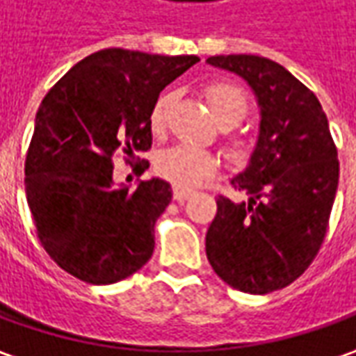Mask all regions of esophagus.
Returning a JSON list of instances; mask_svg holds the SVG:
<instances>
[{"mask_svg":"<svg viewBox=\"0 0 356 356\" xmlns=\"http://www.w3.org/2000/svg\"><path fill=\"white\" fill-rule=\"evenodd\" d=\"M193 195V191L187 189V187H181V185H173V199L177 202H183L185 199H189Z\"/></svg>","mask_w":356,"mask_h":356,"instance_id":"34e87169","label":"esophagus"}]
</instances>
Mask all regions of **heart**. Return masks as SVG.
Here are the masks:
<instances>
[{"mask_svg":"<svg viewBox=\"0 0 356 356\" xmlns=\"http://www.w3.org/2000/svg\"><path fill=\"white\" fill-rule=\"evenodd\" d=\"M204 96L211 104V110L220 122V126H236L250 110V98L246 90L228 80H216L204 86ZM173 104V92H163L157 96L149 112V124L155 134H161L167 126L169 108ZM227 147L234 157H242L246 152V143L238 136L227 134ZM218 169V159L207 149H197L191 145H175L159 155L157 171L169 181L181 187L199 185L213 177Z\"/></svg>","mask_w":356,"mask_h":356,"instance_id":"b5f03b06","label":"heart"}]
</instances>
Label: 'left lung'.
<instances>
[{"mask_svg":"<svg viewBox=\"0 0 356 356\" xmlns=\"http://www.w3.org/2000/svg\"><path fill=\"white\" fill-rule=\"evenodd\" d=\"M207 63L240 74L262 112L250 165L232 179L248 201L218 195L207 258L230 288L270 293L296 282L323 244L339 185L337 145L317 96L282 65L256 55Z\"/></svg>","mask_w":356,"mask_h":356,"instance_id":"obj_1","label":"left lung"}]
</instances>
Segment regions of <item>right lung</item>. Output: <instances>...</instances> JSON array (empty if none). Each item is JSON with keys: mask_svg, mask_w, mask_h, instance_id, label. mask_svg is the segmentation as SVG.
Returning <instances> with one entry per match:
<instances>
[{"mask_svg": "<svg viewBox=\"0 0 356 356\" xmlns=\"http://www.w3.org/2000/svg\"><path fill=\"white\" fill-rule=\"evenodd\" d=\"M197 60L104 49L44 94L25 157V193L37 238L70 276L116 284L152 258L171 187L149 179L134 191L114 189V159L124 154L131 165L136 152L152 149V106Z\"/></svg>", "mask_w": 356, "mask_h": 356, "instance_id": "obj_1", "label": "right lung"}]
</instances>
